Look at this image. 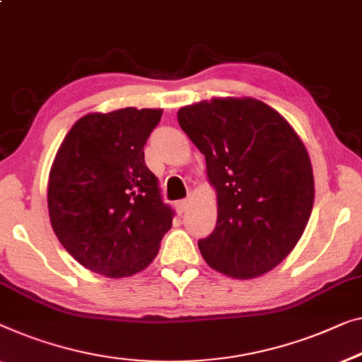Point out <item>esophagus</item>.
<instances>
[{"mask_svg":"<svg viewBox=\"0 0 362 362\" xmlns=\"http://www.w3.org/2000/svg\"><path fill=\"white\" fill-rule=\"evenodd\" d=\"M191 204H192V197L189 196V197L182 199V201L177 202V209H180V212H186L187 209L191 207Z\"/></svg>","mask_w":362,"mask_h":362,"instance_id":"esophagus-1","label":"esophagus"}]
</instances>
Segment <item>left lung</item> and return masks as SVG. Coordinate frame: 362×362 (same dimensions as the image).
Returning a JSON list of instances; mask_svg holds the SVG:
<instances>
[{
  "label": "left lung",
  "mask_w": 362,
  "mask_h": 362,
  "mask_svg": "<svg viewBox=\"0 0 362 362\" xmlns=\"http://www.w3.org/2000/svg\"><path fill=\"white\" fill-rule=\"evenodd\" d=\"M177 122L206 156L217 192V223L199 250L237 279L276 268L310 218L315 187L305 145L291 124L253 98H214L185 106Z\"/></svg>",
  "instance_id": "obj_1"
}]
</instances>
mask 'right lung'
Masks as SVG:
<instances>
[{
  "label": "right lung",
  "instance_id": "1",
  "mask_svg": "<svg viewBox=\"0 0 362 362\" xmlns=\"http://www.w3.org/2000/svg\"><path fill=\"white\" fill-rule=\"evenodd\" d=\"M161 109L124 107L76 120L49 175V216L64 248L78 263L111 279L148 266L171 228L158 177L144 146Z\"/></svg>",
  "mask_w": 362,
  "mask_h": 362
}]
</instances>
